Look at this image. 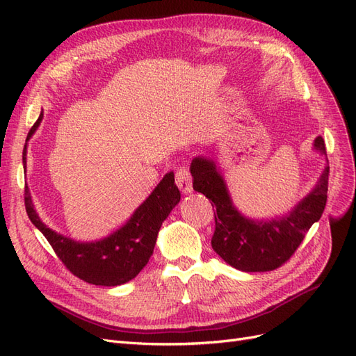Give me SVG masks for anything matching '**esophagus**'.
<instances>
[{"mask_svg": "<svg viewBox=\"0 0 356 356\" xmlns=\"http://www.w3.org/2000/svg\"><path fill=\"white\" fill-rule=\"evenodd\" d=\"M175 182L182 193H190L193 191V182H191V174L190 170L182 166L178 168L175 172Z\"/></svg>", "mask_w": 356, "mask_h": 356, "instance_id": "1", "label": "esophagus"}]
</instances>
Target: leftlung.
Here are the masks:
<instances>
[{"mask_svg":"<svg viewBox=\"0 0 356 356\" xmlns=\"http://www.w3.org/2000/svg\"><path fill=\"white\" fill-rule=\"evenodd\" d=\"M315 149L325 153V143L318 136ZM193 188L212 200L215 232L211 245L222 260L242 272H268L281 267L293 255L306 233L325 209L328 174L327 166L315 188L281 218L254 221L234 208L224 178L215 161L196 157L191 161Z\"/></svg>","mask_w":356,"mask_h":356,"instance_id":"obj_1","label":"left lung"}]
</instances>
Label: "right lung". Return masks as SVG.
Masks as SVG:
<instances>
[{
    "instance_id": "obj_1",
    "label": "right lung",
    "mask_w": 356,
    "mask_h": 356,
    "mask_svg": "<svg viewBox=\"0 0 356 356\" xmlns=\"http://www.w3.org/2000/svg\"><path fill=\"white\" fill-rule=\"evenodd\" d=\"M42 118L31 127L26 143L34 135ZM26 144L24 147V168L26 169ZM181 199V193L175 186L174 172L163 177L152 195L139 207L123 227L111 233L108 238L96 242H77L67 236L49 229L38 217L31 199V193L25 184V208L32 224L44 234L59 260L68 270L81 281L117 286L134 279L143 270L153 255L157 234L170 211Z\"/></svg>"
}]
</instances>
